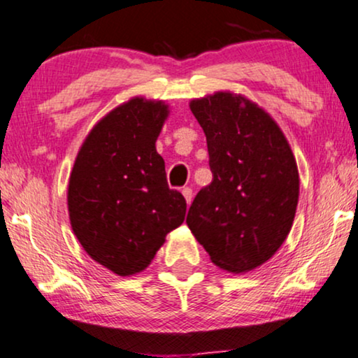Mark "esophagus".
Returning a JSON list of instances; mask_svg holds the SVG:
<instances>
[{
    "label": "esophagus",
    "instance_id": "1",
    "mask_svg": "<svg viewBox=\"0 0 358 358\" xmlns=\"http://www.w3.org/2000/svg\"><path fill=\"white\" fill-rule=\"evenodd\" d=\"M182 193H183L185 199H187V204L192 203V199H193V189L189 188V187H185V188L182 189Z\"/></svg>",
    "mask_w": 358,
    "mask_h": 358
}]
</instances>
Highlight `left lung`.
Wrapping results in <instances>:
<instances>
[{
    "instance_id": "obj_1",
    "label": "left lung",
    "mask_w": 358,
    "mask_h": 358,
    "mask_svg": "<svg viewBox=\"0 0 358 358\" xmlns=\"http://www.w3.org/2000/svg\"><path fill=\"white\" fill-rule=\"evenodd\" d=\"M189 108L206 134L213 182L194 196L187 224L213 264L254 270L292 229L296 160L273 119L244 96L219 92Z\"/></svg>"
}]
</instances>
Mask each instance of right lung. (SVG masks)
<instances>
[{
	"instance_id": "1",
	"label": "right lung",
	"mask_w": 358,
	"mask_h": 358,
	"mask_svg": "<svg viewBox=\"0 0 358 358\" xmlns=\"http://www.w3.org/2000/svg\"><path fill=\"white\" fill-rule=\"evenodd\" d=\"M169 109L134 98L113 109L85 139L69 183V213L87 254L114 273L142 271L185 221L187 201L166 183L157 154Z\"/></svg>"
}]
</instances>
